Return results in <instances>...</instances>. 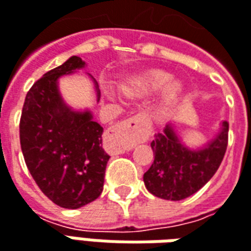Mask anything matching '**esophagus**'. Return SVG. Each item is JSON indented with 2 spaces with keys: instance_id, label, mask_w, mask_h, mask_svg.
<instances>
[{
  "instance_id": "34e87169",
  "label": "esophagus",
  "mask_w": 251,
  "mask_h": 251,
  "mask_svg": "<svg viewBox=\"0 0 251 251\" xmlns=\"http://www.w3.org/2000/svg\"><path fill=\"white\" fill-rule=\"evenodd\" d=\"M115 134H121L127 140V145L124 147L126 150L127 147H131L133 144L143 143L150 136V127H148V118L143 114L133 115L127 120L122 121L121 124L114 127Z\"/></svg>"
}]
</instances>
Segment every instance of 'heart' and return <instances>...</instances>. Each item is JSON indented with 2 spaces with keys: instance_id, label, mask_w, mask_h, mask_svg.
Instances as JSON below:
<instances>
[{
  "instance_id": "obj_1",
  "label": "heart",
  "mask_w": 251,
  "mask_h": 251,
  "mask_svg": "<svg viewBox=\"0 0 251 251\" xmlns=\"http://www.w3.org/2000/svg\"><path fill=\"white\" fill-rule=\"evenodd\" d=\"M171 80H173V76L167 72L150 71L124 83L121 89L129 98H143V96L156 94L167 86L168 88L164 91L162 104L163 111H167L168 108L173 107L175 103L179 100L180 95L183 92L182 83L179 81L171 83ZM107 94L111 95L110 91H107Z\"/></svg>"
}]
</instances>
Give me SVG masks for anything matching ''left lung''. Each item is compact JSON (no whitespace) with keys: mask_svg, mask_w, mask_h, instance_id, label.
<instances>
[{"mask_svg":"<svg viewBox=\"0 0 251 251\" xmlns=\"http://www.w3.org/2000/svg\"><path fill=\"white\" fill-rule=\"evenodd\" d=\"M228 143V122L201 148H187L174 126L167 125L151 143L153 163L144 174V183L159 199L180 201L199 192L217 171Z\"/></svg>","mask_w":251,"mask_h":251,"instance_id":"1","label":"left lung"}]
</instances>
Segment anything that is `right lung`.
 Masks as SVG:
<instances>
[{
	"instance_id": "obj_1",
	"label": "right lung",
	"mask_w": 251,
	"mask_h": 251,
	"mask_svg": "<svg viewBox=\"0 0 251 251\" xmlns=\"http://www.w3.org/2000/svg\"><path fill=\"white\" fill-rule=\"evenodd\" d=\"M84 66L83 59L73 55L43 75L28 91L20 120V144L29 173L43 194L66 209L81 208L100 196L110 159L101 147L103 127L92 113L73 110L59 94V77ZM95 91L99 101L96 81Z\"/></svg>"
}]
</instances>
